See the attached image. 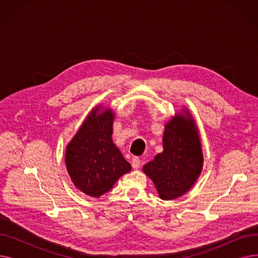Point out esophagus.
I'll return each mask as SVG.
<instances>
[{
    "instance_id": "1",
    "label": "esophagus",
    "mask_w": 258,
    "mask_h": 258,
    "mask_svg": "<svg viewBox=\"0 0 258 258\" xmlns=\"http://www.w3.org/2000/svg\"><path fill=\"white\" fill-rule=\"evenodd\" d=\"M140 165H141V160L139 159V158H133V160H132V166H133V168L134 169H138L139 167H140Z\"/></svg>"
}]
</instances>
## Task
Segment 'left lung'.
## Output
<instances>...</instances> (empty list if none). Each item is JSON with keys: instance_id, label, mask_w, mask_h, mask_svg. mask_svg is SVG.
I'll use <instances>...</instances> for the list:
<instances>
[{"instance_id": "1", "label": "left lung", "mask_w": 258, "mask_h": 258, "mask_svg": "<svg viewBox=\"0 0 258 258\" xmlns=\"http://www.w3.org/2000/svg\"><path fill=\"white\" fill-rule=\"evenodd\" d=\"M163 152L143 166L162 200H174L188 192L203 169L200 133L196 120L186 106L166 122Z\"/></svg>"}]
</instances>
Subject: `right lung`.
<instances>
[{
    "label": "right lung",
    "mask_w": 258,
    "mask_h": 258,
    "mask_svg": "<svg viewBox=\"0 0 258 258\" xmlns=\"http://www.w3.org/2000/svg\"><path fill=\"white\" fill-rule=\"evenodd\" d=\"M112 108L95 106L71 141L67 144L64 163L74 186L91 198H99L132 166L114 144Z\"/></svg>",
    "instance_id": "right-lung-1"
}]
</instances>
